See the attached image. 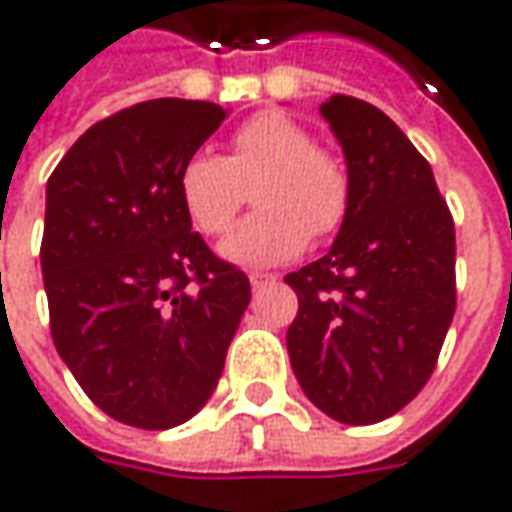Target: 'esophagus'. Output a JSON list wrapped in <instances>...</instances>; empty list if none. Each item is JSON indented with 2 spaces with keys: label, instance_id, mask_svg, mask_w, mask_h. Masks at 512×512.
Listing matches in <instances>:
<instances>
[{
  "label": "esophagus",
  "instance_id": "esophagus-1",
  "mask_svg": "<svg viewBox=\"0 0 512 512\" xmlns=\"http://www.w3.org/2000/svg\"><path fill=\"white\" fill-rule=\"evenodd\" d=\"M247 279H250V285L253 287H265L270 285V282H276V276H273V273H262V270H253Z\"/></svg>",
  "mask_w": 512,
  "mask_h": 512
}]
</instances>
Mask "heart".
Here are the masks:
<instances>
[{
    "mask_svg": "<svg viewBox=\"0 0 512 512\" xmlns=\"http://www.w3.org/2000/svg\"><path fill=\"white\" fill-rule=\"evenodd\" d=\"M262 207L225 242L239 265H279L299 256L310 236L327 239L350 213V176L342 159L279 110L250 116L230 136V156L190 153L179 168V199L205 236H225L245 205V185Z\"/></svg>",
    "mask_w": 512,
    "mask_h": 512,
    "instance_id": "heart-1",
    "label": "heart"
}]
</instances>
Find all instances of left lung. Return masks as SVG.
Returning a JSON list of instances; mask_svg holds the SVG:
<instances>
[{
  "mask_svg": "<svg viewBox=\"0 0 512 512\" xmlns=\"http://www.w3.org/2000/svg\"><path fill=\"white\" fill-rule=\"evenodd\" d=\"M319 110L344 148L350 213L322 259L285 276L299 296L287 353L322 413L376 424L436 370L456 313V227L427 159L390 116L342 93Z\"/></svg>",
  "mask_w": 512,
  "mask_h": 512,
  "instance_id": "1",
  "label": "left lung"
}]
</instances>
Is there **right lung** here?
I'll return each mask as SVG.
<instances>
[{
  "label": "right lung",
  "mask_w": 512,
  "mask_h": 512,
  "mask_svg": "<svg viewBox=\"0 0 512 512\" xmlns=\"http://www.w3.org/2000/svg\"><path fill=\"white\" fill-rule=\"evenodd\" d=\"M213 102L150 99L88 128L48 179L50 336L110 419L168 430L216 390L250 282L190 230L179 168L222 125Z\"/></svg>",
  "instance_id": "1"
}]
</instances>
